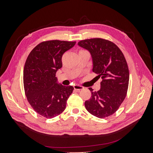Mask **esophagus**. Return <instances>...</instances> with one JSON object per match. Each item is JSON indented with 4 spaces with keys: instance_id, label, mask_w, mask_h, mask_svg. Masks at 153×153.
Segmentation results:
<instances>
[{
    "instance_id": "1",
    "label": "esophagus",
    "mask_w": 153,
    "mask_h": 153,
    "mask_svg": "<svg viewBox=\"0 0 153 153\" xmlns=\"http://www.w3.org/2000/svg\"><path fill=\"white\" fill-rule=\"evenodd\" d=\"M74 89L76 91H81V90H82L84 89V87L81 85H74Z\"/></svg>"
}]
</instances>
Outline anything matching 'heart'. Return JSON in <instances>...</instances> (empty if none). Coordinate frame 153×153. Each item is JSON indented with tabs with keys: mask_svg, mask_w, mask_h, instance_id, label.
I'll return each mask as SVG.
<instances>
[{
	"mask_svg": "<svg viewBox=\"0 0 153 153\" xmlns=\"http://www.w3.org/2000/svg\"><path fill=\"white\" fill-rule=\"evenodd\" d=\"M81 51H82V50H81Z\"/></svg>",
	"mask_w": 153,
	"mask_h": 153,
	"instance_id": "1",
	"label": "heart"
}]
</instances>
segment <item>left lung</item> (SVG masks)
Wrapping results in <instances>:
<instances>
[{
    "label": "left lung",
    "instance_id": "obj_1",
    "mask_svg": "<svg viewBox=\"0 0 153 153\" xmlns=\"http://www.w3.org/2000/svg\"><path fill=\"white\" fill-rule=\"evenodd\" d=\"M78 45L91 53L92 71L102 79L99 91L89 88L91 98L85 102V107L98 118L110 116L121 105L128 91L129 70L125 56L115 43L103 38L81 40Z\"/></svg>",
    "mask_w": 153,
    "mask_h": 153
}]
</instances>
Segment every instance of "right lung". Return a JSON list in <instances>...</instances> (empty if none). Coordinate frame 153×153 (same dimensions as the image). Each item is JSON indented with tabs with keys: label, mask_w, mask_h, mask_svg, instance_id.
Instances as JSON below:
<instances>
[{
	"label": "right lung",
	"mask_w": 153,
	"mask_h": 153,
	"mask_svg": "<svg viewBox=\"0 0 153 153\" xmlns=\"http://www.w3.org/2000/svg\"><path fill=\"white\" fill-rule=\"evenodd\" d=\"M76 42L54 39L36 45L28 56L23 69V85L27 100L39 115L46 118L59 115L74 90L57 83L56 73L62 68L63 54Z\"/></svg>",
	"instance_id": "obj_1"
}]
</instances>
